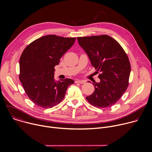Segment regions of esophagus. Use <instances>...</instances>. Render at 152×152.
Wrapping results in <instances>:
<instances>
[{
  "instance_id": "1",
  "label": "esophagus",
  "mask_w": 152,
  "mask_h": 152,
  "mask_svg": "<svg viewBox=\"0 0 152 152\" xmlns=\"http://www.w3.org/2000/svg\"><path fill=\"white\" fill-rule=\"evenodd\" d=\"M85 82V81L83 80H77L75 81V83H81V84L84 83Z\"/></svg>"
}]
</instances>
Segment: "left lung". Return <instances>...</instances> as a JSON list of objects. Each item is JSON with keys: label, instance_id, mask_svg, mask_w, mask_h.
Listing matches in <instances>:
<instances>
[{"label": "left lung", "instance_id": "obj_1", "mask_svg": "<svg viewBox=\"0 0 152 152\" xmlns=\"http://www.w3.org/2000/svg\"><path fill=\"white\" fill-rule=\"evenodd\" d=\"M77 39L96 72L100 73V81L93 83L95 90L86 100L99 108L113 106L128 86L131 64L127 55L116 40L106 35Z\"/></svg>", "mask_w": 152, "mask_h": 152}]
</instances>
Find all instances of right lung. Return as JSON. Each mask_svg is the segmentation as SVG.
Returning a JSON list of instances; mask_svg holds the SVG:
<instances>
[{
    "instance_id": "1",
    "label": "right lung",
    "mask_w": 152,
    "mask_h": 152,
    "mask_svg": "<svg viewBox=\"0 0 152 152\" xmlns=\"http://www.w3.org/2000/svg\"><path fill=\"white\" fill-rule=\"evenodd\" d=\"M75 39L48 35L35 39L23 50L19 62V79L26 94L36 105L49 108L58 104L69 86L74 83L71 79L55 81L54 67Z\"/></svg>"
}]
</instances>
